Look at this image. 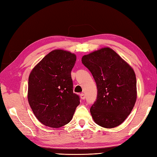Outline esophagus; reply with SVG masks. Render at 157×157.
Listing matches in <instances>:
<instances>
[{"instance_id": "obj_1", "label": "esophagus", "mask_w": 157, "mask_h": 157, "mask_svg": "<svg viewBox=\"0 0 157 157\" xmlns=\"http://www.w3.org/2000/svg\"><path fill=\"white\" fill-rule=\"evenodd\" d=\"M80 99H85V95L84 94H80Z\"/></svg>"}]
</instances>
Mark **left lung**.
<instances>
[{"label":"left lung","instance_id":"1","mask_svg":"<svg viewBox=\"0 0 157 157\" xmlns=\"http://www.w3.org/2000/svg\"><path fill=\"white\" fill-rule=\"evenodd\" d=\"M82 63L91 72L97 85L96 101L90 108L94 122L107 128L119 126L136 101L134 71L108 47L84 55Z\"/></svg>","mask_w":157,"mask_h":157}]
</instances>
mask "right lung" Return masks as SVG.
<instances>
[{
    "label": "right lung",
    "mask_w": 157,
    "mask_h": 157,
    "mask_svg": "<svg viewBox=\"0 0 157 157\" xmlns=\"http://www.w3.org/2000/svg\"><path fill=\"white\" fill-rule=\"evenodd\" d=\"M75 54L63 50L50 52L33 69L28 82V101L42 124L59 128L71 121L80 98L73 93L71 70Z\"/></svg>",
    "instance_id": "1"
}]
</instances>
